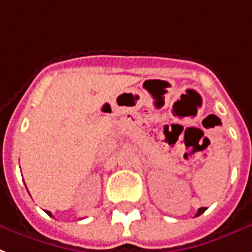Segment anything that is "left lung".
Returning a JSON list of instances; mask_svg holds the SVG:
<instances>
[{"instance_id":"1","label":"left lung","mask_w":252,"mask_h":252,"mask_svg":"<svg viewBox=\"0 0 252 252\" xmlns=\"http://www.w3.org/2000/svg\"><path fill=\"white\" fill-rule=\"evenodd\" d=\"M206 210V209H205V207H201V209H198V211H197V214H195V217H198V216H201V214H202L203 211Z\"/></svg>"}]
</instances>
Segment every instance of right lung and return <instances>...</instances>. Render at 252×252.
I'll return each mask as SVG.
<instances>
[{
    "mask_svg": "<svg viewBox=\"0 0 252 252\" xmlns=\"http://www.w3.org/2000/svg\"><path fill=\"white\" fill-rule=\"evenodd\" d=\"M46 213H47V214H49V216H51V213H50V211H46Z\"/></svg>",
    "mask_w": 252,
    "mask_h": 252,
    "instance_id": "obj_1",
    "label": "right lung"
}]
</instances>
